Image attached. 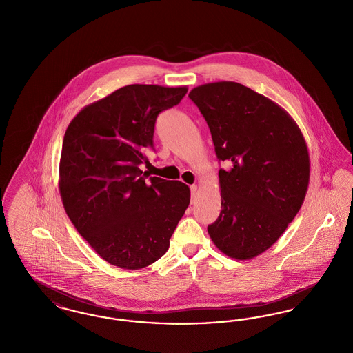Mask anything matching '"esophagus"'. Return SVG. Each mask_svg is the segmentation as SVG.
<instances>
[{
    "mask_svg": "<svg viewBox=\"0 0 353 353\" xmlns=\"http://www.w3.org/2000/svg\"><path fill=\"white\" fill-rule=\"evenodd\" d=\"M196 192H197V185H190V193H192V202L196 199Z\"/></svg>",
    "mask_w": 353,
    "mask_h": 353,
    "instance_id": "esophagus-1",
    "label": "esophagus"
}]
</instances>
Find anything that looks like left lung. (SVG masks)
Masks as SVG:
<instances>
[{
	"label": "left lung",
	"instance_id": "left-lung-1",
	"mask_svg": "<svg viewBox=\"0 0 353 353\" xmlns=\"http://www.w3.org/2000/svg\"><path fill=\"white\" fill-rule=\"evenodd\" d=\"M206 120L219 161L221 213L208 233L221 252L252 259L266 252L302 208L310 157L296 123L276 103L235 82L189 92Z\"/></svg>",
	"mask_w": 353,
	"mask_h": 353
}]
</instances>
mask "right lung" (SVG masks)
Segmentation results:
<instances>
[{
    "label": "right lung",
    "instance_id": "obj_1",
    "mask_svg": "<svg viewBox=\"0 0 353 353\" xmlns=\"http://www.w3.org/2000/svg\"><path fill=\"white\" fill-rule=\"evenodd\" d=\"M186 87L130 84L71 120L63 137L59 192L68 219L110 265L147 268L161 258L190 202L181 181L143 174L157 115Z\"/></svg>",
    "mask_w": 353,
    "mask_h": 353
}]
</instances>
